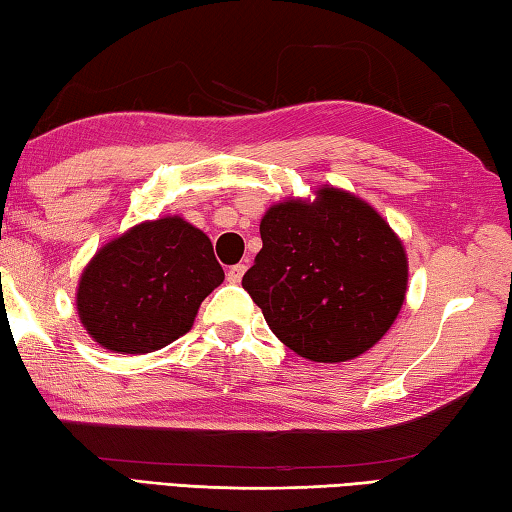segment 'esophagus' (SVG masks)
I'll return each instance as SVG.
<instances>
[{
	"label": "esophagus",
	"instance_id": "1",
	"mask_svg": "<svg viewBox=\"0 0 512 512\" xmlns=\"http://www.w3.org/2000/svg\"><path fill=\"white\" fill-rule=\"evenodd\" d=\"M245 272H247V265H233V267H229V272H226V281L240 283Z\"/></svg>",
	"mask_w": 512,
	"mask_h": 512
}]
</instances>
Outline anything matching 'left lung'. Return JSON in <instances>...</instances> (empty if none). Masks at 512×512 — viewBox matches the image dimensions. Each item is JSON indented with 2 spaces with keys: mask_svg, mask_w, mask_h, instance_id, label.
Instances as JSON below:
<instances>
[{
  "mask_svg": "<svg viewBox=\"0 0 512 512\" xmlns=\"http://www.w3.org/2000/svg\"><path fill=\"white\" fill-rule=\"evenodd\" d=\"M261 240L242 286L295 354L345 363L395 324L408 290L404 242L354 192L320 186L315 199L276 201Z\"/></svg>",
  "mask_w": 512,
  "mask_h": 512,
  "instance_id": "1",
  "label": "left lung"
}]
</instances>
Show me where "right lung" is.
<instances>
[{
    "mask_svg": "<svg viewBox=\"0 0 512 512\" xmlns=\"http://www.w3.org/2000/svg\"><path fill=\"white\" fill-rule=\"evenodd\" d=\"M224 281L211 238L181 215L147 220L108 240L83 267L77 313L113 354H149L190 331Z\"/></svg>",
    "mask_w": 512,
    "mask_h": 512,
    "instance_id": "add662e5",
    "label": "right lung"
}]
</instances>
